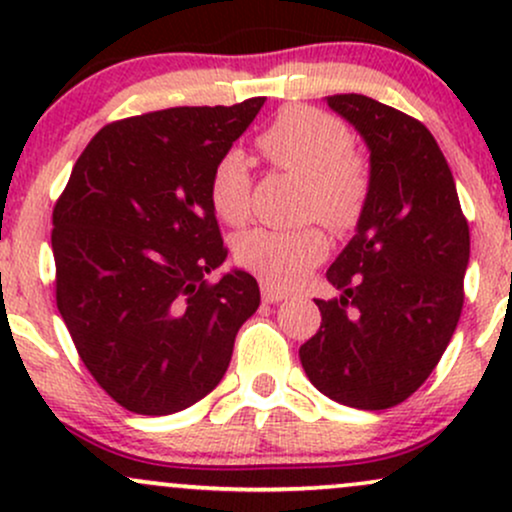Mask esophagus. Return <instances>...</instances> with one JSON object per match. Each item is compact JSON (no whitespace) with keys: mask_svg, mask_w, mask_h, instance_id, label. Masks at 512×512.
I'll return each instance as SVG.
<instances>
[{"mask_svg":"<svg viewBox=\"0 0 512 512\" xmlns=\"http://www.w3.org/2000/svg\"><path fill=\"white\" fill-rule=\"evenodd\" d=\"M284 298H286L284 291L274 289V286H269V284H262V301L264 303H279V301H284Z\"/></svg>","mask_w":512,"mask_h":512,"instance_id":"obj_1","label":"esophagus"}]
</instances>
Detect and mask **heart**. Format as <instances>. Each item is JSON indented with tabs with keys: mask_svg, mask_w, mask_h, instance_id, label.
Segmentation results:
<instances>
[{
	"mask_svg": "<svg viewBox=\"0 0 512 512\" xmlns=\"http://www.w3.org/2000/svg\"><path fill=\"white\" fill-rule=\"evenodd\" d=\"M272 166L305 180V216L346 231L361 219L368 199L366 163L342 120L315 108L284 110L257 139ZM252 178L240 149L219 156L209 178V199L219 219L238 226L250 214ZM327 255V238L317 226L301 231L252 228L236 240V257L269 286L289 289Z\"/></svg>",
	"mask_w": 512,
	"mask_h": 512,
	"instance_id": "heart-1",
	"label": "heart"
}]
</instances>
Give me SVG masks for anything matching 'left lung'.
Returning <instances> with one entry per match:
<instances>
[{"label":"left lung","mask_w":512,"mask_h":512,"mask_svg":"<svg viewBox=\"0 0 512 512\" xmlns=\"http://www.w3.org/2000/svg\"><path fill=\"white\" fill-rule=\"evenodd\" d=\"M370 151L356 236L327 269L339 291L298 351L322 395L390 409L419 390L448 349L464 303L469 226L433 134L361 93L327 96Z\"/></svg>","instance_id":"obj_1"}]
</instances>
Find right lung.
I'll use <instances>...</instances> for the list:
<instances>
[{
    "label": "right lung",
    "instance_id": "right-lung-1",
    "mask_svg": "<svg viewBox=\"0 0 512 512\" xmlns=\"http://www.w3.org/2000/svg\"><path fill=\"white\" fill-rule=\"evenodd\" d=\"M264 98L170 108L103 127L52 211L57 308L96 383L120 407L166 416L221 383L236 334L260 308L231 269L209 199L214 163Z\"/></svg>",
    "mask_w": 512,
    "mask_h": 512
}]
</instances>
